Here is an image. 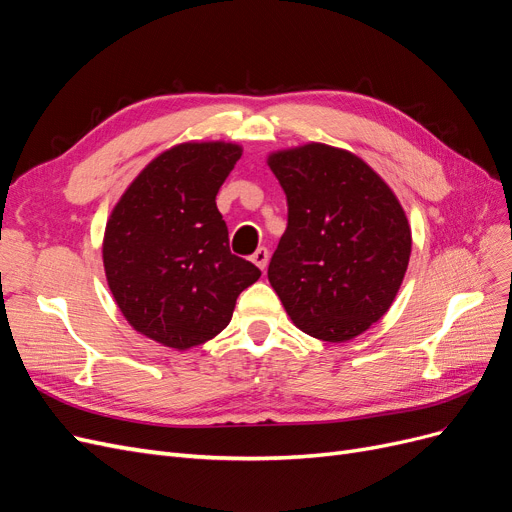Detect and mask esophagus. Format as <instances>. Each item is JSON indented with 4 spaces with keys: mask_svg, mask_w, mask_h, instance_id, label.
<instances>
[{
    "mask_svg": "<svg viewBox=\"0 0 512 512\" xmlns=\"http://www.w3.org/2000/svg\"><path fill=\"white\" fill-rule=\"evenodd\" d=\"M252 262L258 267L265 271L267 269V262H269V250L267 247H258V250L252 254Z\"/></svg>",
    "mask_w": 512,
    "mask_h": 512,
    "instance_id": "1",
    "label": "esophagus"
}]
</instances>
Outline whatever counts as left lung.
<instances>
[{
	"label": "left lung",
	"mask_w": 512,
	"mask_h": 512,
	"mask_svg": "<svg viewBox=\"0 0 512 512\" xmlns=\"http://www.w3.org/2000/svg\"><path fill=\"white\" fill-rule=\"evenodd\" d=\"M288 226L269 282L307 335L348 342L378 322L404 282L412 235L399 200L344 149L312 143L273 153Z\"/></svg>",
	"instance_id": "left-lung-1"
}]
</instances>
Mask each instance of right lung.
Listing matches in <instances>:
<instances>
[{"mask_svg":"<svg viewBox=\"0 0 512 512\" xmlns=\"http://www.w3.org/2000/svg\"><path fill=\"white\" fill-rule=\"evenodd\" d=\"M241 158L230 143H183L138 175L104 232L108 288L132 327L188 350L228 327L237 297L260 269L230 252L215 205Z\"/></svg>","mask_w":512,"mask_h":512,"instance_id":"right-lung-1","label":"right lung"}]
</instances>
